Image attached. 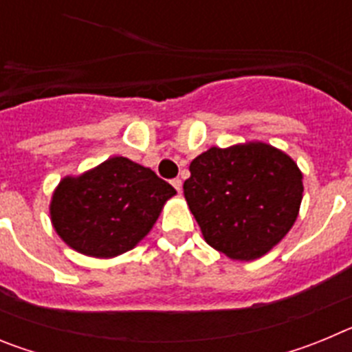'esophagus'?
<instances>
[{
	"label": "esophagus",
	"mask_w": 352,
	"mask_h": 352,
	"mask_svg": "<svg viewBox=\"0 0 352 352\" xmlns=\"http://www.w3.org/2000/svg\"><path fill=\"white\" fill-rule=\"evenodd\" d=\"M170 183H173L174 188H176V190H178V194H182V186H183V182H182V179H179V178H174L173 182H170Z\"/></svg>",
	"instance_id": "1"
}]
</instances>
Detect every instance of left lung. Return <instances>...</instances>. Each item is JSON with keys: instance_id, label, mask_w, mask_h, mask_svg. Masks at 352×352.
<instances>
[{"instance_id": "8db88e82", "label": "left lung", "mask_w": 352, "mask_h": 352, "mask_svg": "<svg viewBox=\"0 0 352 352\" xmlns=\"http://www.w3.org/2000/svg\"><path fill=\"white\" fill-rule=\"evenodd\" d=\"M183 190L210 247L234 261H254L280 243L296 222L303 173L266 142L213 146L190 162Z\"/></svg>"}]
</instances>
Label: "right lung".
<instances>
[{"mask_svg":"<svg viewBox=\"0 0 352 352\" xmlns=\"http://www.w3.org/2000/svg\"><path fill=\"white\" fill-rule=\"evenodd\" d=\"M174 195L173 186L149 167L111 157L82 174L61 178L49 214L68 247L82 256L113 259L141 243Z\"/></svg>","mask_w":352,"mask_h":352,"instance_id":"1","label":"right lung"}]
</instances>
